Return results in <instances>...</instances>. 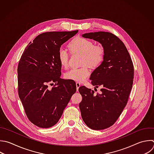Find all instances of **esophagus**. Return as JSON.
Here are the masks:
<instances>
[{"label":"esophagus","mask_w":154,"mask_h":154,"mask_svg":"<svg viewBox=\"0 0 154 154\" xmlns=\"http://www.w3.org/2000/svg\"><path fill=\"white\" fill-rule=\"evenodd\" d=\"M76 89H77V90L79 89V88L80 87V86H81V84L79 83V82H76Z\"/></svg>","instance_id":"1"}]
</instances>
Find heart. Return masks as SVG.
Segmentation results:
<instances>
[{
  "mask_svg": "<svg viewBox=\"0 0 154 154\" xmlns=\"http://www.w3.org/2000/svg\"><path fill=\"white\" fill-rule=\"evenodd\" d=\"M72 53L82 55L80 68H73L64 74L66 79L83 82L90 75V70L87 65L92 68L99 67L104 58V49L102 46L94 45L93 42L82 37H76L69 44ZM58 58L61 66L67 67L69 64V55L67 51L61 48L58 52Z\"/></svg>",
  "mask_w": 154,
  "mask_h": 154,
  "instance_id": "b5f03b06",
  "label": "heart"
}]
</instances>
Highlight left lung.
Segmentation results:
<instances>
[{
	"label": "left lung",
	"mask_w": 154,
	"mask_h": 154,
	"mask_svg": "<svg viewBox=\"0 0 154 154\" xmlns=\"http://www.w3.org/2000/svg\"><path fill=\"white\" fill-rule=\"evenodd\" d=\"M82 37L99 42L104 49L102 64L90 79L100 93L85 86L79 88L82 99L79 103L82 118L90 128L101 130L111 126L126 106L132 89L134 66L124 43L108 32L86 33Z\"/></svg>",
	"instance_id": "obj_1"
}]
</instances>
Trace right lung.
I'll return each mask as SVG.
<instances>
[{
	"label": "right lung",
	"mask_w": 154,
	"mask_h": 154,
	"mask_svg": "<svg viewBox=\"0 0 154 154\" xmlns=\"http://www.w3.org/2000/svg\"><path fill=\"white\" fill-rule=\"evenodd\" d=\"M78 32L42 33L27 46L19 61V96L27 117L40 128L55 125L76 91L75 84H69L60 78L58 52L61 45ZM53 82L55 85L49 89L48 85Z\"/></svg>",
	"instance_id": "1"
}]
</instances>
